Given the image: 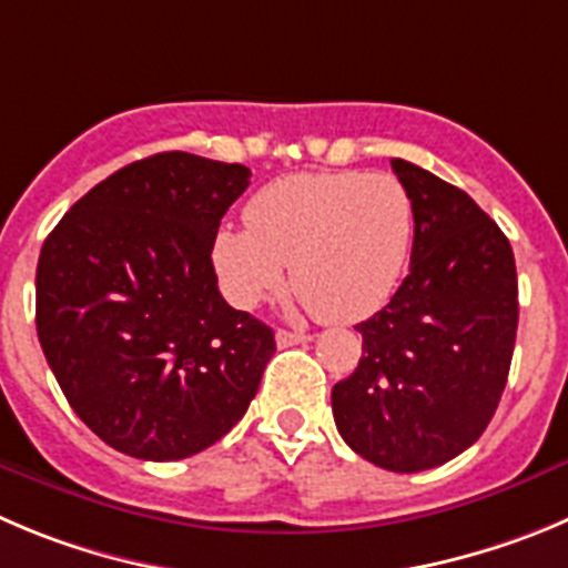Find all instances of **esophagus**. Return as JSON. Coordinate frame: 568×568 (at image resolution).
Listing matches in <instances>:
<instances>
[{"label":"esophagus","mask_w":568,"mask_h":568,"mask_svg":"<svg viewBox=\"0 0 568 568\" xmlns=\"http://www.w3.org/2000/svg\"><path fill=\"white\" fill-rule=\"evenodd\" d=\"M277 347H294V344H305L311 336L305 333H294V331H277Z\"/></svg>","instance_id":"34e87169"}]
</instances>
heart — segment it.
<instances>
[{"label":"heart","mask_w":568,"mask_h":568,"mask_svg":"<svg viewBox=\"0 0 568 568\" xmlns=\"http://www.w3.org/2000/svg\"><path fill=\"white\" fill-rule=\"evenodd\" d=\"M246 224H224L212 263L237 308L277 291L291 263L300 308L358 322L384 308L409 263L415 201L392 173H291L260 187Z\"/></svg>","instance_id":"heart-1"}]
</instances>
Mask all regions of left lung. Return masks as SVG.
I'll list each match as a JSON object with an SVG mask.
<instances>
[{
  "label": "left lung",
  "mask_w": 568,
  "mask_h": 568,
  "mask_svg": "<svg viewBox=\"0 0 568 568\" xmlns=\"http://www.w3.org/2000/svg\"><path fill=\"white\" fill-rule=\"evenodd\" d=\"M392 171L415 201L412 266L367 322L362 362L331 392L344 443L395 474L437 468L476 443L510 373L516 257L505 232L454 184L406 159Z\"/></svg>",
  "instance_id": "left-lung-1"
}]
</instances>
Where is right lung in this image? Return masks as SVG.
<instances>
[{
  "mask_svg": "<svg viewBox=\"0 0 568 568\" xmlns=\"http://www.w3.org/2000/svg\"><path fill=\"white\" fill-rule=\"evenodd\" d=\"M252 171L184 151L140 159L58 221L36 331L75 415L151 463L219 443L257 395L274 331L221 296L212 241Z\"/></svg>",
  "mask_w": 568,
  "mask_h": 568,
  "instance_id": "add662e5",
  "label": "right lung"
}]
</instances>
